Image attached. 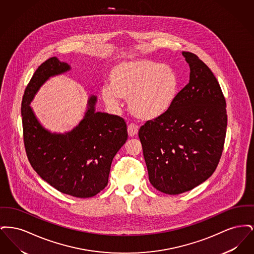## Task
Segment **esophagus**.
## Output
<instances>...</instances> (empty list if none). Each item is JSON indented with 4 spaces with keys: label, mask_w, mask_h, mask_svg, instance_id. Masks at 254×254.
Here are the masks:
<instances>
[{
    "label": "esophagus",
    "mask_w": 254,
    "mask_h": 254,
    "mask_svg": "<svg viewBox=\"0 0 254 254\" xmlns=\"http://www.w3.org/2000/svg\"><path fill=\"white\" fill-rule=\"evenodd\" d=\"M127 133H128V136H129V137H135V136H137V134H138V127L135 126L134 124H130V125L127 127Z\"/></svg>",
    "instance_id": "34e87169"
}]
</instances>
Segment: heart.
<instances>
[{"mask_svg":"<svg viewBox=\"0 0 254 254\" xmlns=\"http://www.w3.org/2000/svg\"><path fill=\"white\" fill-rule=\"evenodd\" d=\"M179 90V78L173 67L149 59L126 61L109 72V85L101 94L110 109H118L127 99L128 110L142 121L157 119L172 107Z\"/></svg>","mask_w":254,"mask_h":254,"instance_id":"heart-1","label":"heart"}]
</instances>
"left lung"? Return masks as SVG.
I'll return each mask as SVG.
<instances>
[{"label":"left lung","instance_id":"1","mask_svg":"<svg viewBox=\"0 0 254 254\" xmlns=\"http://www.w3.org/2000/svg\"><path fill=\"white\" fill-rule=\"evenodd\" d=\"M183 56L190 68L189 84L166 114L139 130L149 182L169 195L189 191L212 175L228 124L226 100L213 73L193 53Z\"/></svg>","mask_w":254,"mask_h":254}]
</instances>
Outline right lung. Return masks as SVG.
<instances>
[{"instance_id":"1","label":"right lung","mask_w":254,"mask_h":254,"mask_svg":"<svg viewBox=\"0 0 254 254\" xmlns=\"http://www.w3.org/2000/svg\"><path fill=\"white\" fill-rule=\"evenodd\" d=\"M70 69L68 64L52 57L33 74L22 102L24 147L44 181L62 193L88 198L107 187L112 160L127 142V130L121 117L96 111L95 95L88 98L83 119L71 130L51 132L42 126L30 103L49 78Z\"/></svg>"}]
</instances>
